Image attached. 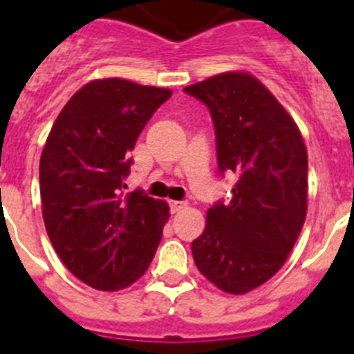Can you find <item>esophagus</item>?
<instances>
[{
	"label": "esophagus",
	"mask_w": 354,
	"mask_h": 354,
	"mask_svg": "<svg viewBox=\"0 0 354 354\" xmlns=\"http://www.w3.org/2000/svg\"><path fill=\"white\" fill-rule=\"evenodd\" d=\"M186 207V202H183V200H171L170 202V209L171 212H179L180 209Z\"/></svg>",
	"instance_id": "1"
}]
</instances>
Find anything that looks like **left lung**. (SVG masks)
Segmentation results:
<instances>
[{
    "label": "left lung",
    "mask_w": 354,
    "mask_h": 354,
    "mask_svg": "<svg viewBox=\"0 0 354 354\" xmlns=\"http://www.w3.org/2000/svg\"><path fill=\"white\" fill-rule=\"evenodd\" d=\"M207 106L220 174H236L230 202L207 211L192 243L198 271L230 294L268 282L286 262L306 216L308 159L290 115L259 80L225 72L186 86Z\"/></svg>",
    "instance_id": "obj_1"
}]
</instances>
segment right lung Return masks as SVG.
Returning a JSON list of instances; mask_svg holds the SVG:
<instances>
[{"label": "right lung", "instance_id": "right-lung-1", "mask_svg": "<svg viewBox=\"0 0 354 354\" xmlns=\"http://www.w3.org/2000/svg\"><path fill=\"white\" fill-rule=\"evenodd\" d=\"M170 95L118 77L92 81L64 106L42 150L46 230L67 270L93 289H124L154 259L168 205L122 187L129 152Z\"/></svg>", "mask_w": 354, "mask_h": 354}]
</instances>
